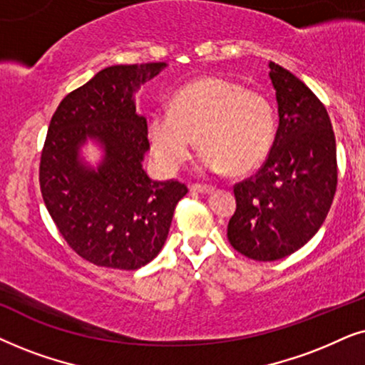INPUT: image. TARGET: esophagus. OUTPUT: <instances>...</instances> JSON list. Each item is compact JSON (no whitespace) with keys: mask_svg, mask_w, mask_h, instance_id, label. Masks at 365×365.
I'll return each instance as SVG.
<instances>
[{"mask_svg":"<svg viewBox=\"0 0 365 365\" xmlns=\"http://www.w3.org/2000/svg\"><path fill=\"white\" fill-rule=\"evenodd\" d=\"M192 192H197V193H212L215 188L212 185H205V183H193L190 187Z\"/></svg>","mask_w":365,"mask_h":365,"instance_id":"esophagus-1","label":"esophagus"}]
</instances>
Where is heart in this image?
<instances>
[{"label": "heart", "instance_id": "b5f03b06", "mask_svg": "<svg viewBox=\"0 0 365 365\" xmlns=\"http://www.w3.org/2000/svg\"><path fill=\"white\" fill-rule=\"evenodd\" d=\"M275 110L267 96L237 81L207 76L177 90L170 110L150 115V150L160 167L175 172L203 150L200 168L235 175L259 168L275 142Z\"/></svg>", "mask_w": 365, "mask_h": 365}]
</instances>
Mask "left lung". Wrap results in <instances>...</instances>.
<instances>
[{
	"instance_id": "left-lung-1",
	"label": "left lung",
	"mask_w": 365,
	"mask_h": 365,
	"mask_svg": "<svg viewBox=\"0 0 365 365\" xmlns=\"http://www.w3.org/2000/svg\"><path fill=\"white\" fill-rule=\"evenodd\" d=\"M279 128L254 177L235 183L230 245L259 262L284 259L322 225L337 188V152L329 113L304 81L270 61Z\"/></svg>"
}]
</instances>
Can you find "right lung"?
<instances>
[{"label": "right lung", "instance_id": "add662e5", "mask_svg": "<svg viewBox=\"0 0 365 365\" xmlns=\"http://www.w3.org/2000/svg\"><path fill=\"white\" fill-rule=\"evenodd\" d=\"M165 66L105 68L61 100L48 126L40 160L43 200L66 244L98 267L137 270L153 260L188 192L177 180L153 182L142 167L150 142L133 93ZM86 138L106 150L98 170L77 158Z\"/></svg>", "mask_w": 365, "mask_h": 365}]
</instances>
